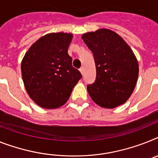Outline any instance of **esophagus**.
I'll use <instances>...</instances> for the list:
<instances>
[{
  "label": "esophagus",
  "mask_w": 158,
  "mask_h": 158,
  "mask_svg": "<svg viewBox=\"0 0 158 158\" xmlns=\"http://www.w3.org/2000/svg\"><path fill=\"white\" fill-rule=\"evenodd\" d=\"M79 71H80V72H81L82 75H83V67H81V68L79 69Z\"/></svg>",
  "instance_id": "1"
}]
</instances>
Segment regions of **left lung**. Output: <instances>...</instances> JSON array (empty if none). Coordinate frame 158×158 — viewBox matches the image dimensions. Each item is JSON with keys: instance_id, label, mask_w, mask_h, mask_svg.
I'll return each mask as SVG.
<instances>
[{"instance_id": "1", "label": "left lung", "mask_w": 158, "mask_h": 158, "mask_svg": "<svg viewBox=\"0 0 158 158\" xmlns=\"http://www.w3.org/2000/svg\"><path fill=\"white\" fill-rule=\"evenodd\" d=\"M93 54L96 77L87 91L98 105L114 108L132 95L138 78V63L126 42L116 33L107 29L82 36Z\"/></svg>"}]
</instances>
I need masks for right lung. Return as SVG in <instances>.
<instances>
[{"instance_id": "obj_1", "label": "right lung", "mask_w": 158, "mask_h": 158, "mask_svg": "<svg viewBox=\"0 0 158 158\" xmlns=\"http://www.w3.org/2000/svg\"><path fill=\"white\" fill-rule=\"evenodd\" d=\"M72 34L52 33L30 46L22 62V75L30 97L42 108H57L68 100L82 78L67 53Z\"/></svg>"}]
</instances>
